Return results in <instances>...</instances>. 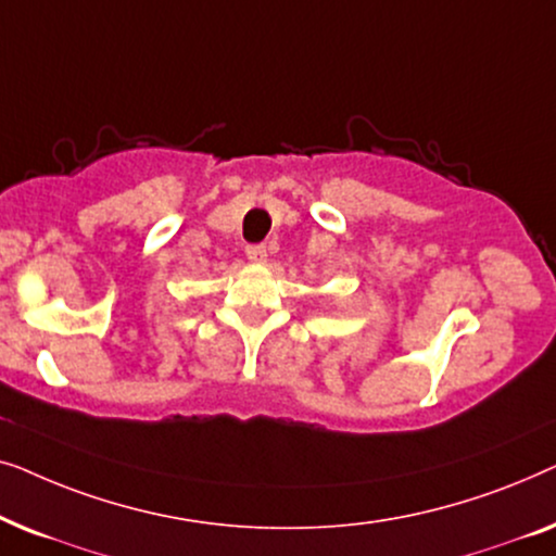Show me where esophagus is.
<instances>
[{
    "instance_id": "esophagus-1",
    "label": "esophagus",
    "mask_w": 556,
    "mask_h": 556,
    "mask_svg": "<svg viewBox=\"0 0 556 556\" xmlns=\"http://www.w3.org/2000/svg\"><path fill=\"white\" fill-rule=\"evenodd\" d=\"M245 255H248V261L255 265H263L265 261H268V250H265V245H248Z\"/></svg>"
}]
</instances>
